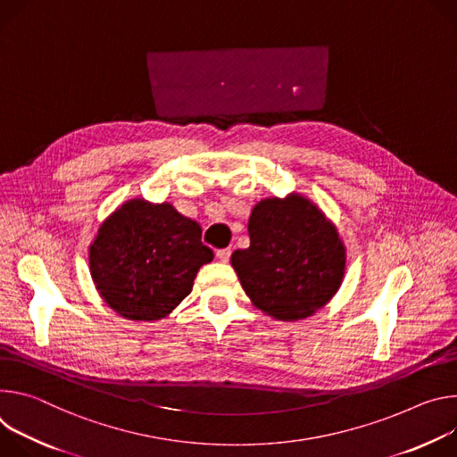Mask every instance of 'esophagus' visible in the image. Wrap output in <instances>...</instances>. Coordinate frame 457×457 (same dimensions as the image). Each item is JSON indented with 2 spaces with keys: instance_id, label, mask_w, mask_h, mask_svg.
Wrapping results in <instances>:
<instances>
[{
  "instance_id": "obj_1",
  "label": "esophagus",
  "mask_w": 457,
  "mask_h": 457,
  "mask_svg": "<svg viewBox=\"0 0 457 457\" xmlns=\"http://www.w3.org/2000/svg\"><path fill=\"white\" fill-rule=\"evenodd\" d=\"M230 254H232L230 248H220V250H218V258H220V262H223V263H227V262L230 260Z\"/></svg>"
}]
</instances>
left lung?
<instances>
[{"instance_id": "left-lung-1", "label": "left lung", "mask_w": 457, "mask_h": 457, "mask_svg": "<svg viewBox=\"0 0 457 457\" xmlns=\"http://www.w3.org/2000/svg\"><path fill=\"white\" fill-rule=\"evenodd\" d=\"M250 246L230 263L254 305L276 320L307 318L339 288L345 248L323 212L301 195L263 199L248 220Z\"/></svg>"}]
</instances>
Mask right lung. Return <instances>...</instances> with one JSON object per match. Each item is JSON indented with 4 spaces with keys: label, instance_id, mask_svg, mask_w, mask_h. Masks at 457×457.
I'll list each match as a JSON object with an SVG mask.
<instances>
[{
    "label": "right lung",
    "instance_id": "right-lung-1",
    "mask_svg": "<svg viewBox=\"0 0 457 457\" xmlns=\"http://www.w3.org/2000/svg\"><path fill=\"white\" fill-rule=\"evenodd\" d=\"M214 252L201 227L169 203L132 199L99 227L90 245V272L101 297L134 321L162 320L190 294Z\"/></svg>",
    "mask_w": 457,
    "mask_h": 457
}]
</instances>
